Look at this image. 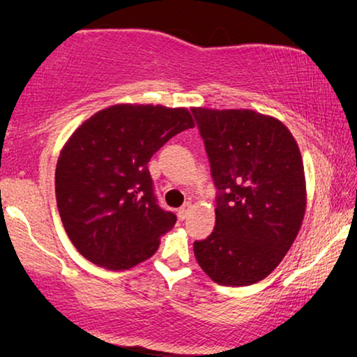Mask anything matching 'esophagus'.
<instances>
[{"label": "esophagus", "instance_id": "obj_1", "mask_svg": "<svg viewBox=\"0 0 357 357\" xmlns=\"http://www.w3.org/2000/svg\"><path fill=\"white\" fill-rule=\"evenodd\" d=\"M190 213H192V203H185L183 206L178 209V213H177L178 214V219H182V221H183V219L188 218Z\"/></svg>", "mask_w": 357, "mask_h": 357}]
</instances>
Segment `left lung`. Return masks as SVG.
<instances>
[{
  "mask_svg": "<svg viewBox=\"0 0 357 357\" xmlns=\"http://www.w3.org/2000/svg\"><path fill=\"white\" fill-rule=\"evenodd\" d=\"M219 190L216 226L195 242L198 265L222 286L265 280L286 257L307 208L294 136L275 116L192 107Z\"/></svg>",
  "mask_w": 357,
  "mask_h": 357,
  "instance_id": "8db88e82",
  "label": "left lung"
}]
</instances>
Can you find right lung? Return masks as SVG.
Listing matches in <instances>:
<instances>
[{"instance_id": "right-lung-1", "label": "right lung", "mask_w": 357, "mask_h": 357, "mask_svg": "<svg viewBox=\"0 0 357 357\" xmlns=\"http://www.w3.org/2000/svg\"><path fill=\"white\" fill-rule=\"evenodd\" d=\"M193 126L185 107L116 104L68 138L56 162V204L86 260L121 271L158 252L177 218L155 203L148 162L172 136Z\"/></svg>"}]
</instances>
